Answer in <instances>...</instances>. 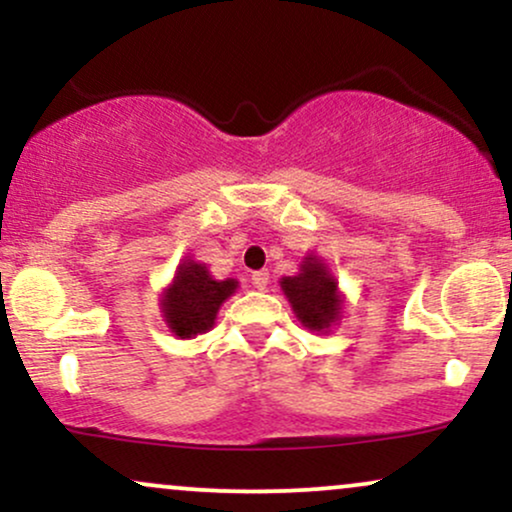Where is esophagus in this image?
<instances>
[{
	"label": "esophagus",
	"instance_id": "esophagus-1",
	"mask_svg": "<svg viewBox=\"0 0 512 512\" xmlns=\"http://www.w3.org/2000/svg\"><path fill=\"white\" fill-rule=\"evenodd\" d=\"M269 284V272L267 269H260V272H252V286H255L257 291H264Z\"/></svg>",
	"mask_w": 512,
	"mask_h": 512
}]
</instances>
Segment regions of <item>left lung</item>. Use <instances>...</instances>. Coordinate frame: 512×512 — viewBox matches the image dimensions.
Here are the masks:
<instances>
[{
  "mask_svg": "<svg viewBox=\"0 0 512 512\" xmlns=\"http://www.w3.org/2000/svg\"><path fill=\"white\" fill-rule=\"evenodd\" d=\"M293 315L305 330L327 334L344 317V296L339 281L334 279L330 264L315 252H308L298 264V274L284 276L279 281Z\"/></svg>",
  "mask_w": 512,
  "mask_h": 512,
  "instance_id": "obj_1",
  "label": "left lung"
}]
</instances>
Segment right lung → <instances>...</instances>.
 <instances>
[{
  "label": "right lung",
  "mask_w": 512,
  "mask_h": 512,
  "mask_svg": "<svg viewBox=\"0 0 512 512\" xmlns=\"http://www.w3.org/2000/svg\"><path fill=\"white\" fill-rule=\"evenodd\" d=\"M236 289V279H214L207 264L185 257L158 301L163 322L178 339H195L214 327L219 308Z\"/></svg>",
  "instance_id": "add662e5"
}]
</instances>
